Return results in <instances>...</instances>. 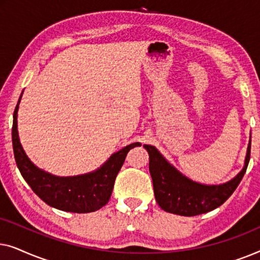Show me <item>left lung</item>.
Segmentation results:
<instances>
[{
    "label": "left lung",
    "mask_w": 260,
    "mask_h": 260,
    "mask_svg": "<svg viewBox=\"0 0 260 260\" xmlns=\"http://www.w3.org/2000/svg\"><path fill=\"white\" fill-rule=\"evenodd\" d=\"M144 148L149 154V170L154 184L155 199L159 207L173 214L194 216L221 206L236 190L250 161L251 140L243 169L232 180L220 184L195 182L170 165L155 147L145 144Z\"/></svg>",
    "instance_id": "1"
}]
</instances>
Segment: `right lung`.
Returning <instances> with one entry per match:
<instances>
[{
  "label": "right lung",
  "mask_w": 260,
  "mask_h": 260,
  "mask_svg": "<svg viewBox=\"0 0 260 260\" xmlns=\"http://www.w3.org/2000/svg\"><path fill=\"white\" fill-rule=\"evenodd\" d=\"M21 97L14 111L12 138L17 168L24 181L42 201L60 211L90 213L101 209L109 202L116 176L125 161L126 154L130 149L141 147V143L136 142L120 149L110 156L108 161L94 172L76 176L53 175L38 168L28 158L20 143L17 131V111Z\"/></svg>",
  "instance_id": "1"
}]
</instances>
